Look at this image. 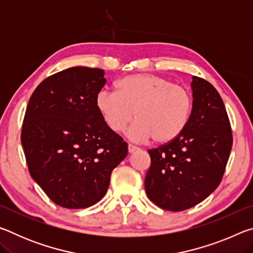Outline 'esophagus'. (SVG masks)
Instances as JSON below:
<instances>
[{
    "label": "esophagus",
    "instance_id": "1",
    "mask_svg": "<svg viewBox=\"0 0 253 253\" xmlns=\"http://www.w3.org/2000/svg\"><path fill=\"white\" fill-rule=\"evenodd\" d=\"M138 147L137 146H135V145H132V144H128V152L129 153H134V152H136V151H138Z\"/></svg>",
    "mask_w": 253,
    "mask_h": 253
}]
</instances>
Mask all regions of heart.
<instances>
[{
  "label": "heart",
  "mask_w": 253,
  "mask_h": 253,
  "mask_svg": "<svg viewBox=\"0 0 253 253\" xmlns=\"http://www.w3.org/2000/svg\"><path fill=\"white\" fill-rule=\"evenodd\" d=\"M96 107L106 125L115 132L126 129L129 138L143 142L153 138L164 144L182 134L190 121L192 96L185 88L162 77L137 74L116 84V93L101 90Z\"/></svg>",
  "instance_id": "1"
}]
</instances>
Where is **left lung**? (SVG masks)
<instances>
[{
  "instance_id": "8db88e82",
  "label": "left lung",
  "mask_w": 253,
  "mask_h": 253,
  "mask_svg": "<svg viewBox=\"0 0 253 253\" xmlns=\"http://www.w3.org/2000/svg\"><path fill=\"white\" fill-rule=\"evenodd\" d=\"M193 106L185 129L169 143L148 149V199L168 211H184L219 186L233 137L223 100L203 78L192 77Z\"/></svg>"
}]
</instances>
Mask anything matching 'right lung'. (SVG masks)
<instances>
[{"label": "right lung", "instance_id": "right-lung-1", "mask_svg": "<svg viewBox=\"0 0 253 253\" xmlns=\"http://www.w3.org/2000/svg\"><path fill=\"white\" fill-rule=\"evenodd\" d=\"M102 69L75 67L38 85L25 110L21 143L30 175L53 203L84 209L104 198L127 143L106 125L96 97Z\"/></svg>", "mask_w": 253, "mask_h": 253}]
</instances>
